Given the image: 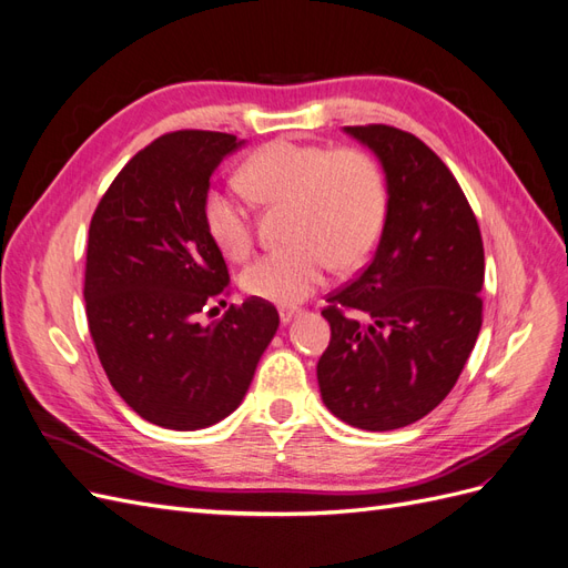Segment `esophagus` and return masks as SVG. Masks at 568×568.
<instances>
[{
    "instance_id": "esophagus-1",
    "label": "esophagus",
    "mask_w": 568,
    "mask_h": 568,
    "mask_svg": "<svg viewBox=\"0 0 568 568\" xmlns=\"http://www.w3.org/2000/svg\"><path fill=\"white\" fill-rule=\"evenodd\" d=\"M298 307H280V320H282V324H288L291 320L294 317H298Z\"/></svg>"
}]
</instances>
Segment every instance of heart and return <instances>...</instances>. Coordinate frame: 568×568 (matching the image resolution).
Masks as SVG:
<instances>
[{"label":"heart","instance_id":"heart-1","mask_svg":"<svg viewBox=\"0 0 568 568\" xmlns=\"http://www.w3.org/2000/svg\"><path fill=\"white\" fill-rule=\"evenodd\" d=\"M246 192L267 205H288V239L242 272L248 296L294 305L322 284L326 265L353 270L379 239L386 211L382 170L357 149H324L277 140L253 151L242 165ZM203 222L230 257L251 251L253 227L246 205L225 189L203 196Z\"/></svg>","mask_w":568,"mask_h":568}]
</instances>
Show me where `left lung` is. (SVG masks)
Segmentation results:
<instances>
[{"label": "left lung", "mask_w": 568, "mask_h": 568, "mask_svg": "<svg viewBox=\"0 0 568 568\" xmlns=\"http://www.w3.org/2000/svg\"><path fill=\"white\" fill-rule=\"evenodd\" d=\"M343 132L379 159L388 201L369 265L326 296L317 382L341 422L393 432L438 407L467 365L484 322V242L448 165L415 134Z\"/></svg>", "instance_id": "1"}]
</instances>
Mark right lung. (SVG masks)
<instances>
[{
	"instance_id": "1",
	"label": "right lung",
	"mask_w": 568,
	"mask_h": 568,
	"mask_svg": "<svg viewBox=\"0 0 568 568\" xmlns=\"http://www.w3.org/2000/svg\"><path fill=\"white\" fill-rule=\"evenodd\" d=\"M242 144L225 132L163 134L120 170L92 215L84 301L101 367L136 415L175 432L213 426L242 405L280 326L263 298L199 322L230 286L203 196Z\"/></svg>"
}]
</instances>
